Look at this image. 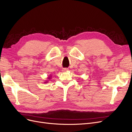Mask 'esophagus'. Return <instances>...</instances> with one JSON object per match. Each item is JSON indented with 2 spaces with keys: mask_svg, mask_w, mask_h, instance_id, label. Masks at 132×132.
<instances>
[{
  "mask_svg": "<svg viewBox=\"0 0 132 132\" xmlns=\"http://www.w3.org/2000/svg\"><path fill=\"white\" fill-rule=\"evenodd\" d=\"M68 70H69V69H68L67 68H63V69H62V71H63V72L68 71Z\"/></svg>",
  "mask_w": 132,
  "mask_h": 132,
  "instance_id": "esophagus-1",
  "label": "esophagus"
}]
</instances>
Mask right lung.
I'll list each match as a JSON object with an SVG mask.
<instances>
[{
  "mask_svg": "<svg viewBox=\"0 0 132 132\" xmlns=\"http://www.w3.org/2000/svg\"><path fill=\"white\" fill-rule=\"evenodd\" d=\"M51 77H52V76L50 75V76H49V77H48V79H51ZM47 81H48V80H47ZM48 82H45L44 83H48Z\"/></svg>",
  "mask_w": 132,
  "mask_h": 132,
  "instance_id": "add662e5",
  "label": "right lung"
}]
</instances>
